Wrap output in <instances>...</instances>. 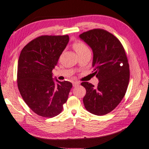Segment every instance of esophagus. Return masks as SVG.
<instances>
[{"label": "esophagus", "mask_w": 149, "mask_h": 149, "mask_svg": "<svg viewBox=\"0 0 149 149\" xmlns=\"http://www.w3.org/2000/svg\"><path fill=\"white\" fill-rule=\"evenodd\" d=\"M79 84H80V82L79 81H74V82H72V85H73V86H74V87L79 86Z\"/></svg>", "instance_id": "1"}]
</instances>
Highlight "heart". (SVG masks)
<instances>
[{"mask_svg": "<svg viewBox=\"0 0 149 149\" xmlns=\"http://www.w3.org/2000/svg\"><path fill=\"white\" fill-rule=\"evenodd\" d=\"M72 48L77 52L78 55H80L88 52H90V49L88 46L82 41H76L73 43Z\"/></svg>", "mask_w": 149, "mask_h": 149, "instance_id": "obj_1", "label": "heart"}]
</instances>
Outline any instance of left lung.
Here are the masks:
<instances>
[{
  "label": "left lung",
  "instance_id": "left-lung-1",
  "mask_svg": "<svg viewBox=\"0 0 149 149\" xmlns=\"http://www.w3.org/2000/svg\"><path fill=\"white\" fill-rule=\"evenodd\" d=\"M80 38L92 48V74L99 80L96 87L81 83L86 91L84 107L94 115H106L118 106L127 89L130 72L125 51L116 36L103 29L85 31Z\"/></svg>",
  "mask_w": 149,
  "mask_h": 149
}]
</instances>
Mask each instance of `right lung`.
I'll use <instances>...</instances> for the list:
<instances>
[{
  "mask_svg": "<svg viewBox=\"0 0 149 149\" xmlns=\"http://www.w3.org/2000/svg\"><path fill=\"white\" fill-rule=\"evenodd\" d=\"M69 40L68 35L41 36L21 51L17 84L24 101L37 115L53 118L63 111L72 86L52 78V70Z\"/></svg>",
  "mask_w": 149,
  "mask_h": 149,
  "instance_id": "obj_1",
  "label": "right lung"
}]
</instances>
